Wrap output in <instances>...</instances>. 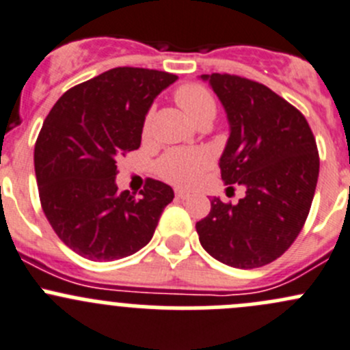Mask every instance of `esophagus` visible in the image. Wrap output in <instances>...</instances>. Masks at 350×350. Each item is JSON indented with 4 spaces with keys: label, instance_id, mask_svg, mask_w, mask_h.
Segmentation results:
<instances>
[{
    "label": "esophagus",
    "instance_id": "1",
    "mask_svg": "<svg viewBox=\"0 0 350 350\" xmlns=\"http://www.w3.org/2000/svg\"><path fill=\"white\" fill-rule=\"evenodd\" d=\"M176 196H178L179 200H186V198L189 196V193L185 191V189H176Z\"/></svg>",
    "mask_w": 350,
    "mask_h": 350
}]
</instances>
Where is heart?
<instances>
[{"instance_id":"obj_1","label":"heart","mask_w":350,"mask_h":350,"mask_svg":"<svg viewBox=\"0 0 350 350\" xmlns=\"http://www.w3.org/2000/svg\"><path fill=\"white\" fill-rule=\"evenodd\" d=\"M176 103L195 123L213 120L217 103L210 91L201 84H183L174 93ZM150 115L147 116L144 132H149ZM211 164V155L204 149H172L157 161V174L164 181L178 186H191L201 172Z\"/></svg>"}]
</instances>
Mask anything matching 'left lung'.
I'll return each instance as SVG.
<instances>
[{
    "mask_svg": "<svg viewBox=\"0 0 350 350\" xmlns=\"http://www.w3.org/2000/svg\"><path fill=\"white\" fill-rule=\"evenodd\" d=\"M201 79L230 125L221 179L243 186L245 196L237 204L213 198L196 224L200 242L227 266H266L289 249L308 217L320 169L315 137L305 116L264 84L218 72Z\"/></svg>",
    "mask_w": 350,
    "mask_h": 350,
    "instance_id": "8db88e82",
    "label": "left lung"
}]
</instances>
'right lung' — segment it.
<instances>
[{
  "mask_svg": "<svg viewBox=\"0 0 350 350\" xmlns=\"http://www.w3.org/2000/svg\"><path fill=\"white\" fill-rule=\"evenodd\" d=\"M176 74L115 67L66 91L35 144L38 195L57 237L90 260H116L150 242L162 210L174 198L147 179L135 198L120 191L116 161L137 150L146 115Z\"/></svg>",
  "mask_w": 350,
  "mask_h": 350,
  "instance_id": "add662e5",
  "label": "right lung"
}]
</instances>
